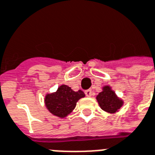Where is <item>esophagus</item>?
<instances>
[{"label": "esophagus", "mask_w": 155, "mask_h": 155, "mask_svg": "<svg viewBox=\"0 0 155 155\" xmlns=\"http://www.w3.org/2000/svg\"><path fill=\"white\" fill-rule=\"evenodd\" d=\"M85 94H86V95L87 97H91V94H92V91H91V90H86L85 91Z\"/></svg>", "instance_id": "1"}]
</instances>
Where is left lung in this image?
Here are the masks:
<instances>
[{
  "mask_svg": "<svg viewBox=\"0 0 155 155\" xmlns=\"http://www.w3.org/2000/svg\"><path fill=\"white\" fill-rule=\"evenodd\" d=\"M97 100L101 108L110 113L118 111L123 104V102L116 96L115 92L111 91L109 86L104 87V91L97 96Z\"/></svg>",
  "mask_w": 155,
  "mask_h": 155,
  "instance_id": "left-lung-1",
  "label": "left lung"
}]
</instances>
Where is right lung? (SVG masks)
<instances>
[{"instance_id":"1","label":"right lung","mask_w":155,"mask_h":155,"mask_svg":"<svg viewBox=\"0 0 155 155\" xmlns=\"http://www.w3.org/2000/svg\"><path fill=\"white\" fill-rule=\"evenodd\" d=\"M83 97V91H74L69 86L62 85L56 93L47 94L45 104L51 113L63 118L75 108L77 102Z\"/></svg>"}]
</instances>
